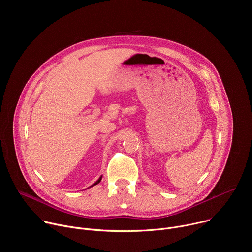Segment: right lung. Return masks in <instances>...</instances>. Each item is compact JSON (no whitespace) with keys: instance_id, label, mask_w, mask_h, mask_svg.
<instances>
[{"instance_id":"add662e5","label":"right lung","mask_w":252,"mask_h":252,"mask_svg":"<svg viewBox=\"0 0 252 252\" xmlns=\"http://www.w3.org/2000/svg\"><path fill=\"white\" fill-rule=\"evenodd\" d=\"M101 178H102V175H100V176H99V178H98V179H97V181H96V182H95V183H94V185H92V186H91V187H90V188H92V187H94V186H95V185H97V184H99V183H100V181H101ZM90 188H88V189H90Z\"/></svg>"}]
</instances>
